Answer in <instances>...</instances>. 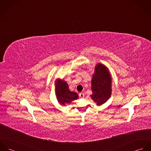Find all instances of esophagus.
Returning <instances> with one entry per match:
<instances>
[{"mask_svg": "<svg viewBox=\"0 0 151 151\" xmlns=\"http://www.w3.org/2000/svg\"><path fill=\"white\" fill-rule=\"evenodd\" d=\"M84 93H83V92H81L79 93V96L81 98H83L84 97Z\"/></svg>", "mask_w": 151, "mask_h": 151, "instance_id": "obj_1", "label": "esophagus"}]
</instances>
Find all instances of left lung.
Masks as SVG:
<instances>
[{"label": "left lung", "instance_id": "8db88e82", "mask_svg": "<svg viewBox=\"0 0 151 151\" xmlns=\"http://www.w3.org/2000/svg\"><path fill=\"white\" fill-rule=\"evenodd\" d=\"M91 89L92 95L91 96L98 105L105 103L110 98L111 92V77L104 65L98 64L96 66L92 78Z\"/></svg>", "mask_w": 151, "mask_h": 151}]
</instances>
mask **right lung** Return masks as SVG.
<instances>
[{
    "instance_id": "obj_1",
    "label": "right lung",
    "mask_w": 151,
    "mask_h": 151,
    "mask_svg": "<svg viewBox=\"0 0 151 151\" xmlns=\"http://www.w3.org/2000/svg\"><path fill=\"white\" fill-rule=\"evenodd\" d=\"M56 93L58 101L62 105L70 103L73 101L76 100L78 98L77 93L69 90L68 84L63 80L57 81Z\"/></svg>"
}]
</instances>
